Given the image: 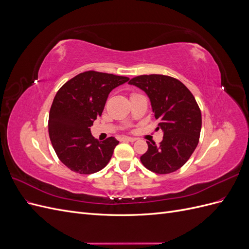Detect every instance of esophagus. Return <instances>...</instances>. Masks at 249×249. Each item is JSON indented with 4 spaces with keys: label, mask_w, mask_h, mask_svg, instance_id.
I'll return each instance as SVG.
<instances>
[{
    "label": "esophagus",
    "mask_w": 249,
    "mask_h": 249,
    "mask_svg": "<svg viewBox=\"0 0 249 249\" xmlns=\"http://www.w3.org/2000/svg\"><path fill=\"white\" fill-rule=\"evenodd\" d=\"M136 138H133V137H123L122 141H125V142H134L136 141Z\"/></svg>",
    "instance_id": "34e87169"
}]
</instances>
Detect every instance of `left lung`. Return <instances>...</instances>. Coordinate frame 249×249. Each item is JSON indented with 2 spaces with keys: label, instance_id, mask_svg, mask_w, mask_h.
<instances>
[{
  "label": "left lung",
  "instance_id": "8db88e82",
  "mask_svg": "<svg viewBox=\"0 0 249 249\" xmlns=\"http://www.w3.org/2000/svg\"><path fill=\"white\" fill-rule=\"evenodd\" d=\"M149 97L158 129L163 131L159 145L147 142V152L140 157L144 166L159 175L179 169L196 148L201 130V112L182 82L163 74H143L130 80Z\"/></svg>",
  "mask_w": 249,
  "mask_h": 249
}]
</instances>
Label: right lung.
Returning <instances> with one entry per match:
<instances>
[{
	"mask_svg": "<svg viewBox=\"0 0 249 249\" xmlns=\"http://www.w3.org/2000/svg\"><path fill=\"white\" fill-rule=\"evenodd\" d=\"M129 78L89 71L79 73L58 90L49 115L52 145L65 166L91 175L109 163L118 144L114 137L95 139L90 126L102 115L109 93Z\"/></svg>",
	"mask_w": 249,
	"mask_h": 249,
	"instance_id": "1",
	"label": "right lung"
}]
</instances>
